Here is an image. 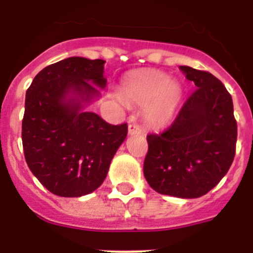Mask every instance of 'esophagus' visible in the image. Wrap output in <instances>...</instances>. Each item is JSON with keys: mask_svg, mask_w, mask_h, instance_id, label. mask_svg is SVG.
Returning a JSON list of instances; mask_svg holds the SVG:
<instances>
[{"mask_svg": "<svg viewBox=\"0 0 253 253\" xmlns=\"http://www.w3.org/2000/svg\"><path fill=\"white\" fill-rule=\"evenodd\" d=\"M128 131L130 135H138V134H142L143 133V129L140 128L139 125L137 124H130L128 128Z\"/></svg>", "mask_w": 253, "mask_h": 253, "instance_id": "esophagus-1", "label": "esophagus"}]
</instances>
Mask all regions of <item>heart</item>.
Instances as JSON below:
<instances>
[{
    "mask_svg": "<svg viewBox=\"0 0 253 253\" xmlns=\"http://www.w3.org/2000/svg\"><path fill=\"white\" fill-rule=\"evenodd\" d=\"M120 93L125 102L147 105L146 120L152 126H163L171 120L182 97L180 84L154 69L130 72L123 78Z\"/></svg>",
    "mask_w": 253,
    "mask_h": 253,
    "instance_id": "b5f03b06",
    "label": "heart"
}]
</instances>
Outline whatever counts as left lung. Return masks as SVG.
Returning a JSON list of instances; mask_svg holds the SVG:
<instances>
[{"mask_svg":"<svg viewBox=\"0 0 253 253\" xmlns=\"http://www.w3.org/2000/svg\"><path fill=\"white\" fill-rule=\"evenodd\" d=\"M196 90L165 131L148 134L143 172L153 190L176 198L209 193L231 167L237 122L224 84L207 71L180 66Z\"/></svg>","mask_w":253,"mask_h":253,"instance_id":"8db88e82","label":"left lung"}]
</instances>
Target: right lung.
Instances as JSON below:
<instances>
[{
    "mask_svg": "<svg viewBox=\"0 0 253 253\" xmlns=\"http://www.w3.org/2000/svg\"><path fill=\"white\" fill-rule=\"evenodd\" d=\"M102 59L71 57L42 69L26 91L22 148L30 171L50 193L77 198L104 182L128 134L84 107L106 86ZM73 96H71L70 95Z\"/></svg>",
    "mask_w": 253,
    "mask_h": 253,
    "instance_id": "obj_1",
    "label": "right lung"
}]
</instances>
